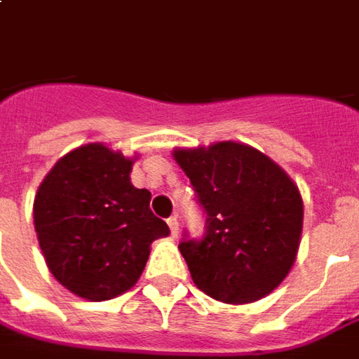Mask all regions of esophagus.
Here are the masks:
<instances>
[{
	"mask_svg": "<svg viewBox=\"0 0 359 359\" xmlns=\"http://www.w3.org/2000/svg\"><path fill=\"white\" fill-rule=\"evenodd\" d=\"M167 224H169L170 236H172V238H177V236H179V220H177L175 216H170L169 220H167Z\"/></svg>",
	"mask_w": 359,
	"mask_h": 359,
	"instance_id": "1",
	"label": "esophagus"
}]
</instances>
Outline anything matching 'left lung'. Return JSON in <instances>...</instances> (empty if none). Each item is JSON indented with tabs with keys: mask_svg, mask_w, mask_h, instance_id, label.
<instances>
[{
	"mask_svg": "<svg viewBox=\"0 0 359 359\" xmlns=\"http://www.w3.org/2000/svg\"><path fill=\"white\" fill-rule=\"evenodd\" d=\"M175 159L206 214L200 238L179 250L200 291L230 304L263 299L291 271L302 231V200L285 170L257 149L216 143L179 149Z\"/></svg>",
	"mask_w": 359,
	"mask_h": 359,
	"instance_id": "1",
	"label": "left lung"
}]
</instances>
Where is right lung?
<instances>
[{
    "instance_id": "add662e5",
    "label": "right lung",
    "mask_w": 359,
    "mask_h": 359,
    "mask_svg": "<svg viewBox=\"0 0 359 359\" xmlns=\"http://www.w3.org/2000/svg\"><path fill=\"white\" fill-rule=\"evenodd\" d=\"M131 161L100 143L65 155L39 187L33 206L39 245L60 285L108 301L137 283L149 245L169 236L147 189L129 180Z\"/></svg>"
}]
</instances>
